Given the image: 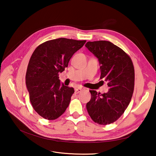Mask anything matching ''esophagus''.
Masks as SVG:
<instances>
[{"label": "esophagus", "instance_id": "34e87169", "mask_svg": "<svg viewBox=\"0 0 156 156\" xmlns=\"http://www.w3.org/2000/svg\"><path fill=\"white\" fill-rule=\"evenodd\" d=\"M81 90H82V88H75V92L76 94H77L80 93Z\"/></svg>", "mask_w": 156, "mask_h": 156}]
</instances>
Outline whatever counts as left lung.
<instances>
[{
	"label": "left lung",
	"instance_id": "1",
	"mask_svg": "<svg viewBox=\"0 0 156 156\" xmlns=\"http://www.w3.org/2000/svg\"><path fill=\"white\" fill-rule=\"evenodd\" d=\"M85 47L99 60L101 79L108 82L107 93L90 90L91 99L87 109L92 120L99 125L116 121L125 112L132 97L135 71L129 55L109 41L88 42Z\"/></svg>",
	"mask_w": 156,
	"mask_h": 156
}]
</instances>
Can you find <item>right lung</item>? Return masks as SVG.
<instances>
[{
	"label": "right lung",
	"instance_id": "obj_1",
	"mask_svg": "<svg viewBox=\"0 0 156 156\" xmlns=\"http://www.w3.org/2000/svg\"><path fill=\"white\" fill-rule=\"evenodd\" d=\"M85 42L59 38L40 44L32 54L26 84L33 108L44 118H58L68 107L75 90L60 82L59 73L68 67L73 55Z\"/></svg>",
	"mask_w": 156,
	"mask_h": 156
}]
</instances>
